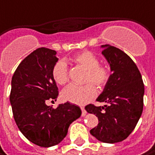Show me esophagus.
<instances>
[{
	"instance_id": "obj_1",
	"label": "esophagus",
	"mask_w": 155,
	"mask_h": 155,
	"mask_svg": "<svg viewBox=\"0 0 155 155\" xmlns=\"http://www.w3.org/2000/svg\"><path fill=\"white\" fill-rule=\"evenodd\" d=\"M81 110H82V116H85L86 114H87V110H85V108H81Z\"/></svg>"
}]
</instances>
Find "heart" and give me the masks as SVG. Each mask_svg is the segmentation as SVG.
Returning a JSON list of instances; mask_svg holds the SVG:
<instances>
[{
    "mask_svg": "<svg viewBox=\"0 0 155 155\" xmlns=\"http://www.w3.org/2000/svg\"><path fill=\"white\" fill-rule=\"evenodd\" d=\"M73 61L78 65L87 69L85 82L89 83L82 87L69 85L61 92L63 101L78 105H84L91 102L96 95V89H103L107 85L110 78V68L100 65L99 58L93 52L85 51L73 56ZM51 75L54 81L63 86L68 81V66L64 61H58L52 67ZM91 84H90V83Z\"/></svg>",
    "mask_w": 155,
    "mask_h": 155,
    "instance_id": "heart-1",
    "label": "heart"
}]
</instances>
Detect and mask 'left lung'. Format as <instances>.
<instances>
[{
  "label": "left lung",
  "instance_id": "1",
  "mask_svg": "<svg viewBox=\"0 0 155 155\" xmlns=\"http://www.w3.org/2000/svg\"><path fill=\"white\" fill-rule=\"evenodd\" d=\"M102 54L110 68V78L96 101L104 106L88 104V113L98 117V125L90 133L97 140L114 144L121 142L131 134L143 111L145 87L142 76L124 51L105 45Z\"/></svg>",
  "mask_w": 155,
  "mask_h": 155
}]
</instances>
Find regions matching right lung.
<instances>
[{"label": "right lung", "instance_id": "add662e5", "mask_svg": "<svg viewBox=\"0 0 155 155\" xmlns=\"http://www.w3.org/2000/svg\"><path fill=\"white\" fill-rule=\"evenodd\" d=\"M56 53L36 49L20 62L11 79L10 101L16 124L30 142L41 147L61 143L69 125L81 116L80 108L68 102L56 109L47 105L59 94L51 75L59 60Z\"/></svg>", "mask_w": 155, "mask_h": 155}]
</instances>
